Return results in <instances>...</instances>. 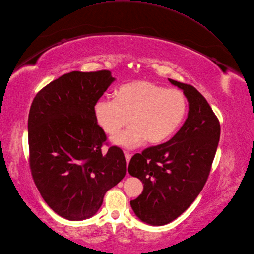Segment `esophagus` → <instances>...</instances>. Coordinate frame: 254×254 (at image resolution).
<instances>
[{
    "label": "esophagus",
    "mask_w": 254,
    "mask_h": 254,
    "mask_svg": "<svg viewBox=\"0 0 254 254\" xmlns=\"http://www.w3.org/2000/svg\"><path fill=\"white\" fill-rule=\"evenodd\" d=\"M125 158H126V163L128 165L129 164V160H130V158H131V155L129 153H125Z\"/></svg>",
    "instance_id": "1"
}]
</instances>
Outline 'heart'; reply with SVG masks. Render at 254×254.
<instances>
[{
  "mask_svg": "<svg viewBox=\"0 0 254 254\" xmlns=\"http://www.w3.org/2000/svg\"><path fill=\"white\" fill-rule=\"evenodd\" d=\"M187 97L178 89H167L150 80H135L121 86L115 98H101L94 115L102 130L112 135L128 122L132 125L114 135L116 145L132 148L143 143L158 144L168 139L184 120Z\"/></svg>",
  "mask_w": 254,
  "mask_h": 254,
  "instance_id": "heart-1",
  "label": "heart"
}]
</instances>
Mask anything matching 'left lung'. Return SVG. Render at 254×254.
Listing matches in <instances>:
<instances>
[{"instance_id": "left-lung-1", "label": "left lung", "mask_w": 254, "mask_h": 254, "mask_svg": "<svg viewBox=\"0 0 254 254\" xmlns=\"http://www.w3.org/2000/svg\"><path fill=\"white\" fill-rule=\"evenodd\" d=\"M168 79L188 99V119L169 141L134 154L128 166L130 176L144 184L142 194L130 201L133 212L155 226L176 220L199 195L221 132L218 117L205 97L191 85Z\"/></svg>"}]
</instances>
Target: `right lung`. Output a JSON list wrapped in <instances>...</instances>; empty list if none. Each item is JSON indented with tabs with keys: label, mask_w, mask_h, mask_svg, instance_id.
Masks as SVG:
<instances>
[{
	"label": "right lung",
	"mask_w": 254,
	"mask_h": 254,
	"mask_svg": "<svg viewBox=\"0 0 254 254\" xmlns=\"http://www.w3.org/2000/svg\"><path fill=\"white\" fill-rule=\"evenodd\" d=\"M115 80L108 70L73 71L41 89L28 119L34 183L54 211L70 221L95 215L107 191L126 175L120 147H101L107 135L94 106Z\"/></svg>",
	"instance_id": "obj_1"
}]
</instances>
